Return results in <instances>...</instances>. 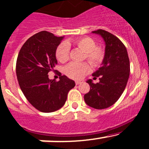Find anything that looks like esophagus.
I'll return each instance as SVG.
<instances>
[{
	"mask_svg": "<svg viewBox=\"0 0 149 149\" xmlns=\"http://www.w3.org/2000/svg\"><path fill=\"white\" fill-rule=\"evenodd\" d=\"M75 83H76V85H79L80 83H81V81H76V82Z\"/></svg>",
	"mask_w": 149,
	"mask_h": 149,
	"instance_id": "obj_1",
	"label": "esophagus"
}]
</instances>
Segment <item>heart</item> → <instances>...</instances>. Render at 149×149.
I'll use <instances>...</instances> for the list:
<instances>
[{"instance_id":"heart-1","label":"heart","mask_w":149,"mask_h":149,"mask_svg":"<svg viewBox=\"0 0 149 149\" xmlns=\"http://www.w3.org/2000/svg\"><path fill=\"white\" fill-rule=\"evenodd\" d=\"M73 45L84 52L83 60L87 61L94 67H98L103 63L105 51L90 37H83L73 41ZM56 59L61 63H66L70 58V47L68 42H62L56 50ZM91 66L87 62L71 63L64 68L65 74L72 79H81L91 72Z\"/></svg>"}]
</instances>
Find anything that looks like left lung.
Instances as JSON below:
<instances>
[{
    "label": "left lung",
    "mask_w": 149,
    "mask_h": 149,
    "mask_svg": "<svg viewBox=\"0 0 149 149\" xmlns=\"http://www.w3.org/2000/svg\"><path fill=\"white\" fill-rule=\"evenodd\" d=\"M105 42V58L102 66L93 73L94 79L99 77L100 82L93 83L90 79V91L84 95L86 103L95 109H105L118 100L125 91L130 72V63L125 45L116 36L103 29L93 31Z\"/></svg>",
    "instance_id": "1"
}]
</instances>
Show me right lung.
Masks as SVG:
<instances>
[{
    "label": "right lung",
    "mask_w": 149,
    "mask_h": 149,
    "mask_svg": "<svg viewBox=\"0 0 149 149\" xmlns=\"http://www.w3.org/2000/svg\"><path fill=\"white\" fill-rule=\"evenodd\" d=\"M63 37L47 31L38 32L21 47L16 62V74L21 91L29 102L42 112H52L63 106L75 82L60 72L59 81L49 79L48 73L57 64L56 50Z\"/></svg>",
    "instance_id": "1"
}]
</instances>
